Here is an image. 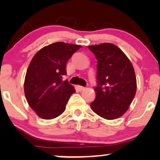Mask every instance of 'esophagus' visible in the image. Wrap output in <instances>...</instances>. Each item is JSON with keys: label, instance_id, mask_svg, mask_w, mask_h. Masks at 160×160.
<instances>
[{"label": "esophagus", "instance_id": "34e87169", "mask_svg": "<svg viewBox=\"0 0 160 160\" xmlns=\"http://www.w3.org/2000/svg\"><path fill=\"white\" fill-rule=\"evenodd\" d=\"M77 88H78V90H79V91H83V90H84V89H85L84 87H82V86H78Z\"/></svg>", "mask_w": 160, "mask_h": 160}]
</instances>
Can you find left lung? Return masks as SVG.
Listing matches in <instances>:
<instances>
[{"label":"left lung","instance_id":"left-lung-1","mask_svg":"<svg viewBox=\"0 0 160 160\" xmlns=\"http://www.w3.org/2000/svg\"><path fill=\"white\" fill-rule=\"evenodd\" d=\"M88 48L98 60L96 98L90 107L102 118L116 119L128 110L136 93L134 68L126 54L113 43Z\"/></svg>","mask_w":160,"mask_h":160}]
</instances>
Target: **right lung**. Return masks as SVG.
<instances>
[{"mask_svg": "<svg viewBox=\"0 0 160 160\" xmlns=\"http://www.w3.org/2000/svg\"><path fill=\"white\" fill-rule=\"evenodd\" d=\"M80 45L56 42L41 49L32 58L26 72L24 91L26 100L36 114L52 119L62 114L72 94L76 92L68 80L66 63Z\"/></svg>", "mask_w": 160, "mask_h": 160, "instance_id": "1", "label": "right lung"}]
</instances>
